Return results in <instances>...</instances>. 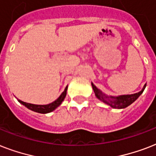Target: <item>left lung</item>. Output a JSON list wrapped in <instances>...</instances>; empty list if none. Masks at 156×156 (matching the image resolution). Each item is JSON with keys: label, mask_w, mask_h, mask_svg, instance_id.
I'll use <instances>...</instances> for the list:
<instances>
[{"label": "left lung", "mask_w": 156, "mask_h": 156, "mask_svg": "<svg viewBox=\"0 0 156 156\" xmlns=\"http://www.w3.org/2000/svg\"><path fill=\"white\" fill-rule=\"evenodd\" d=\"M91 86H92L93 90L95 94V96L101 100L102 102L105 103V104H108L109 106H111L113 108H125L126 107H128L129 105H130L132 103H133L137 99H138L142 93L143 92V90L146 87V84L144 85L143 88L142 89L141 91L135 94H132V95H120V96H108L106 95L105 94L99 90L96 87H95L92 83H91Z\"/></svg>", "instance_id": "obj_1"}]
</instances>
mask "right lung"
<instances>
[{
	"instance_id": "obj_1",
	"label": "right lung",
	"mask_w": 156,
	"mask_h": 156,
	"mask_svg": "<svg viewBox=\"0 0 156 156\" xmlns=\"http://www.w3.org/2000/svg\"><path fill=\"white\" fill-rule=\"evenodd\" d=\"M67 88L68 87H66L65 90L63 92L61 93V95L59 96L57 99H56L55 101H53L51 104H45V105H38V104H29V103H26L23 102L22 100H18V102L22 104L23 105H24L25 107H27L28 109H30L31 111L36 112H39V113H48V112H51L53 110L57 108L58 106L61 105V104L62 103V101L64 100V99L66 98V91H67Z\"/></svg>"
}]
</instances>
